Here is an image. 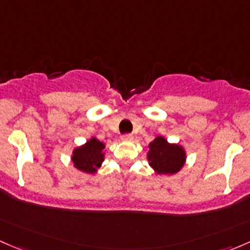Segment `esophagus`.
Returning a JSON list of instances; mask_svg holds the SVG:
<instances>
[{
  "mask_svg": "<svg viewBox=\"0 0 250 250\" xmlns=\"http://www.w3.org/2000/svg\"><path fill=\"white\" fill-rule=\"evenodd\" d=\"M122 140L125 141V142H131L133 140V136L130 135V133H126V135L122 136Z\"/></svg>",
  "mask_w": 250,
  "mask_h": 250,
  "instance_id": "1",
  "label": "esophagus"
}]
</instances>
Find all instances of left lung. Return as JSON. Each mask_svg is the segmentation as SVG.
I'll return each mask as SVG.
<instances>
[{
    "mask_svg": "<svg viewBox=\"0 0 250 250\" xmlns=\"http://www.w3.org/2000/svg\"><path fill=\"white\" fill-rule=\"evenodd\" d=\"M146 159L156 174L173 176L184 167L187 151L178 143H169L164 136H156L149 143Z\"/></svg>",
    "mask_w": 250,
    "mask_h": 250,
    "instance_id": "1",
    "label": "left lung"
}]
</instances>
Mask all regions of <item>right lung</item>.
<instances>
[{
  "label": "right lung",
  "mask_w": 250,
  "mask_h": 250,
  "mask_svg": "<svg viewBox=\"0 0 250 250\" xmlns=\"http://www.w3.org/2000/svg\"><path fill=\"white\" fill-rule=\"evenodd\" d=\"M104 148L106 144L96 137H91L72 150L71 161L78 171L95 174L104 161Z\"/></svg>",
  "instance_id": "1"
}]
</instances>
